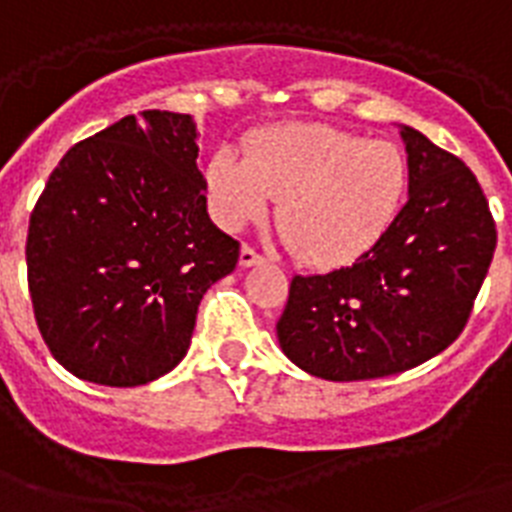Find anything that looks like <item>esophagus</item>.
Segmentation results:
<instances>
[{
	"label": "esophagus",
	"mask_w": 512,
	"mask_h": 512,
	"mask_svg": "<svg viewBox=\"0 0 512 512\" xmlns=\"http://www.w3.org/2000/svg\"><path fill=\"white\" fill-rule=\"evenodd\" d=\"M260 263H263V255H257L252 247L244 244V247L239 249V265H242V268H252V265H260Z\"/></svg>",
	"instance_id": "obj_1"
}]
</instances>
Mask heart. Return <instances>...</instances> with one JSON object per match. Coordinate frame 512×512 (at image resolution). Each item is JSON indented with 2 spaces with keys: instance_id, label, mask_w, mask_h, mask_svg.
<instances>
[{
  "instance_id": "heart-1",
  "label": "heart",
  "mask_w": 512,
  "mask_h": 512,
  "mask_svg": "<svg viewBox=\"0 0 512 512\" xmlns=\"http://www.w3.org/2000/svg\"><path fill=\"white\" fill-rule=\"evenodd\" d=\"M213 216L239 231L276 200L294 255L315 268L349 265L380 242L401 210L409 169L401 150L330 124H281L249 140L244 158L221 148L205 171Z\"/></svg>"
}]
</instances>
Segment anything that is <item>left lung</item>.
<instances>
[{
  "mask_svg": "<svg viewBox=\"0 0 512 512\" xmlns=\"http://www.w3.org/2000/svg\"><path fill=\"white\" fill-rule=\"evenodd\" d=\"M409 200L375 247L346 268L291 278L276 325L283 354L322 380L398 375L461 336L497 229L461 158L398 124Z\"/></svg>",
  "mask_w": 512,
  "mask_h": 512,
  "instance_id": "obj_1",
  "label": "left lung"
}]
</instances>
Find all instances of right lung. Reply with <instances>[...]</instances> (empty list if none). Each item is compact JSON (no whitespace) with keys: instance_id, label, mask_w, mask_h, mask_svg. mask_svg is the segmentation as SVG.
I'll return each instance as SVG.
<instances>
[{"instance_id":"add662e5","label":"right lung","mask_w":512,"mask_h":512,"mask_svg":"<svg viewBox=\"0 0 512 512\" xmlns=\"http://www.w3.org/2000/svg\"><path fill=\"white\" fill-rule=\"evenodd\" d=\"M205 192L190 114H130L67 150L25 247L38 330L67 372L135 388L182 362L200 299L239 260Z\"/></svg>"}]
</instances>
